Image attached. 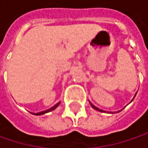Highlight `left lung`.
Here are the masks:
<instances>
[{"mask_svg":"<svg viewBox=\"0 0 148 148\" xmlns=\"http://www.w3.org/2000/svg\"><path fill=\"white\" fill-rule=\"evenodd\" d=\"M135 95H136V94H135ZM135 95H134V97H135ZM133 99H132V100H133ZM89 103H90V104H91V106H92V108H93L94 110H98V111H100V112H102V111H103L102 110H100V109H99L98 107H96V106H94V105H93L92 103H91L90 101H89Z\"/></svg>","mask_w":148,"mask_h":148,"instance_id":"obj_1","label":"left lung"}]
</instances>
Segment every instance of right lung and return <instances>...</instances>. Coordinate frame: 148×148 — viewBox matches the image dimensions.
I'll list each match as a JSON object with an SVG mask.
<instances>
[{
	"label": "right lung",
	"instance_id": "1",
	"mask_svg": "<svg viewBox=\"0 0 148 148\" xmlns=\"http://www.w3.org/2000/svg\"><path fill=\"white\" fill-rule=\"evenodd\" d=\"M60 104V102L57 103H56L54 106H52L51 108H49V109H48V110H43V111H40V112H38V113H32L33 115H36V116H40V115H44L45 113H48V112H49V111H52V110H54L58 105Z\"/></svg>",
	"mask_w": 148,
	"mask_h": 148
}]
</instances>
